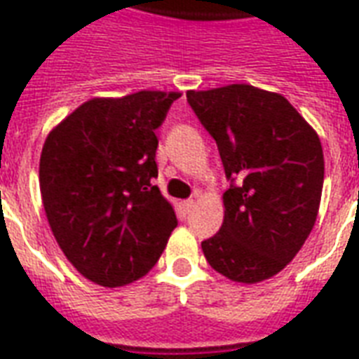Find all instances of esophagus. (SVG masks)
Wrapping results in <instances>:
<instances>
[{"label":"esophagus","mask_w":359,"mask_h":359,"mask_svg":"<svg viewBox=\"0 0 359 359\" xmlns=\"http://www.w3.org/2000/svg\"><path fill=\"white\" fill-rule=\"evenodd\" d=\"M193 210H194V200H183L182 202L183 215H189Z\"/></svg>","instance_id":"esophagus-1"}]
</instances>
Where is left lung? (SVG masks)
Wrapping results in <instances>:
<instances>
[{
	"label": "left lung",
	"mask_w": 359,
	"mask_h": 359,
	"mask_svg": "<svg viewBox=\"0 0 359 359\" xmlns=\"http://www.w3.org/2000/svg\"><path fill=\"white\" fill-rule=\"evenodd\" d=\"M187 101L217 142L230 180L223 226L202 241L205 260L236 283L269 279L315 226L324 183L320 138L285 97L255 86L191 90Z\"/></svg>",
	"instance_id": "8db88e82"
}]
</instances>
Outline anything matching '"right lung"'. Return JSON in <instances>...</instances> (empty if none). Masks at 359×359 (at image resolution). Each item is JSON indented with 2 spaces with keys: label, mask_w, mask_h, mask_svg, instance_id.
Here are the masks:
<instances>
[{
  "label": "right lung",
  "mask_w": 359,
  "mask_h": 359,
  "mask_svg": "<svg viewBox=\"0 0 359 359\" xmlns=\"http://www.w3.org/2000/svg\"><path fill=\"white\" fill-rule=\"evenodd\" d=\"M180 91L95 97L50 130L39 185L57 245L86 279L125 286L154 268L177 226L154 185L155 129Z\"/></svg>",
  "instance_id": "obj_1"
}]
</instances>
